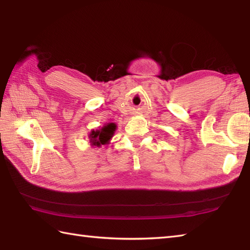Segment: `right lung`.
Instances as JSON below:
<instances>
[{"label":"right lung","instance_id":"obj_1","mask_svg":"<svg viewBox=\"0 0 250 250\" xmlns=\"http://www.w3.org/2000/svg\"><path fill=\"white\" fill-rule=\"evenodd\" d=\"M116 129V124H114V122H109V124L103 125L102 128L91 130L88 136L90 145L92 147H101L102 145L108 144L110 139L115 134Z\"/></svg>","mask_w":250,"mask_h":250}]
</instances>
